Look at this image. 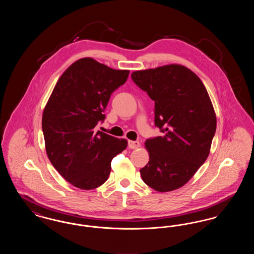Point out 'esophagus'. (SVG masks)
<instances>
[{"label": "esophagus", "instance_id": "34e87169", "mask_svg": "<svg viewBox=\"0 0 254 254\" xmlns=\"http://www.w3.org/2000/svg\"><path fill=\"white\" fill-rule=\"evenodd\" d=\"M140 146V143L138 141H128V147L131 149H136Z\"/></svg>", "mask_w": 254, "mask_h": 254}]
</instances>
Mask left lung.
<instances>
[{
	"label": "left lung",
	"instance_id": "left-lung-1",
	"mask_svg": "<svg viewBox=\"0 0 254 254\" xmlns=\"http://www.w3.org/2000/svg\"><path fill=\"white\" fill-rule=\"evenodd\" d=\"M131 78L154 101V123L163 132L145 141L149 161L141 177L159 192L175 190L209 154L216 131L212 103L200 78L181 64L137 70Z\"/></svg>",
	"mask_w": 254,
	"mask_h": 254
}]
</instances>
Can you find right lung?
<instances>
[{"label":"right lung","mask_w":254,"mask_h":254,"mask_svg":"<svg viewBox=\"0 0 254 254\" xmlns=\"http://www.w3.org/2000/svg\"><path fill=\"white\" fill-rule=\"evenodd\" d=\"M128 74L83 58L62 74L49 97L42 119L47 154L61 175L78 189L102 186L109 178L111 160L127 145L126 139L95 127L106 118L110 95Z\"/></svg>","instance_id":"obj_1"}]
</instances>
